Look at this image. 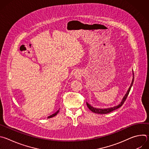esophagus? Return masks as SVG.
<instances>
[{"instance_id": "1", "label": "esophagus", "mask_w": 149, "mask_h": 149, "mask_svg": "<svg viewBox=\"0 0 149 149\" xmlns=\"http://www.w3.org/2000/svg\"><path fill=\"white\" fill-rule=\"evenodd\" d=\"M78 75V73H76V75Z\"/></svg>"}]
</instances>
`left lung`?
<instances>
[{"label": "left lung", "mask_w": 149, "mask_h": 149, "mask_svg": "<svg viewBox=\"0 0 149 149\" xmlns=\"http://www.w3.org/2000/svg\"><path fill=\"white\" fill-rule=\"evenodd\" d=\"M133 82H134V73L133 72V79H132V83L130 84V87L129 88L128 90H127V93H125V94L124 95V96L123 97L121 102L117 105H115L114 106V107H110V108H106V109H98V108H95V107H93L92 105H91L90 104H88L87 102V105L88 108L93 113H97V114H107V113H109L118 108H120V107H121L122 105L123 104V103L124 102V101H125L127 96H128L129 94V92L131 90V88L133 86Z\"/></svg>", "instance_id": "obj_1"}]
</instances>
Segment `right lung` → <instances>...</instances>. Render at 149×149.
<instances>
[{
	"instance_id": "add662e5",
	"label": "right lung",
	"mask_w": 149,
	"mask_h": 149,
	"mask_svg": "<svg viewBox=\"0 0 149 149\" xmlns=\"http://www.w3.org/2000/svg\"><path fill=\"white\" fill-rule=\"evenodd\" d=\"M59 109H60V108H59ZM59 109L58 111H56L55 113H54L53 114H52V115H51V116H48V118H52V117H53L55 116L56 115H57V114H58V113H59Z\"/></svg>"
}]
</instances>
